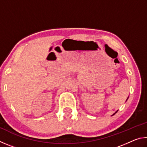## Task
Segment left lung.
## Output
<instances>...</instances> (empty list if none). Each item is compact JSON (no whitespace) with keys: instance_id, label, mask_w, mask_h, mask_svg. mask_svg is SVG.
<instances>
[{"instance_id":"1","label":"left lung","mask_w":147,"mask_h":147,"mask_svg":"<svg viewBox=\"0 0 147 147\" xmlns=\"http://www.w3.org/2000/svg\"><path fill=\"white\" fill-rule=\"evenodd\" d=\"M128 98H127V99H128ZM117 112V111H116V112H115V113H113V115H115V114Z\"/></svg>"}]
</instances>
